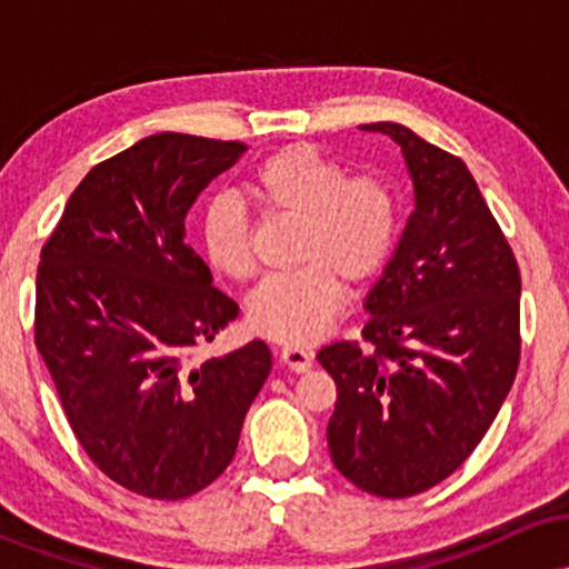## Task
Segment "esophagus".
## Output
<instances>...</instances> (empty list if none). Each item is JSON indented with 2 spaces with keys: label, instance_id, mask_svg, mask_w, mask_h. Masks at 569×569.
Instances as JSON below:
<instances>
[{
  "label": "esophagus",
  "instance_id": "obj_1",
  "mask_svg": "<svg viewBox=\"0 0 569 569\" xmlns=\"http://www.w3.org/2000/svg\"><path fill=\"white\" fill-rule=\"evenodd\" d=\"M278 356H280V363H283L286 369L297 371V375H302V371L312 367V352L299 348V345H283V348L278 350Z\"/></svg>",
  "mask_w": 569,
  "mask_h": 569
}]
</instances>
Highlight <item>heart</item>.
I'll use <instances>...</instances> for the list:
<instances>
[{
    "mask_svg": "<svg viewBox=\"0 0 569 569\" xmlns=\"http://www.w3.org/2000/svg\"><path fill=\"white\" fill-rule=\"evenodd\" d=\"M246 198L264 217L299 221L293 262L302 264L259 283L248 323L276 342H312L342 312L345 280L369 283L393 253L401 227L396 189L380 176H348L310 143H289L253 168ZM200 238L208 262L227 278L253 276L251 224L238 202L213 200L202 211Z\"/></svg>",
    "mask_w": 569,
    "mask_h": 569,
    "instance_id": "heart-1",
    "label": "heart"
}]
</instances>
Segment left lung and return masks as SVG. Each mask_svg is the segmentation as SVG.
Segmentation results:
<instances>
[{
  "label": "left lung",
  "mask_w": 569,
  "mask_h": 569,
  "mask_svg": "<svg viewBox=\"0 0 569 569\" xmlns=\"http://www.w3.org/2000/svg\"><path fill=\"white\" fill-rule=\"evenodd\" d=\"M361 130L401 147L415 211L367 297L361 342L318 352L335 377L329 452L377 498L441 485L485 439L521 356V276L471 171L398 122Z\"/></svg>",
  "instance_id": "1"
}]
</instances>
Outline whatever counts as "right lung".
Instances as JSON below:
<instances>
[{
  "label": "right lung",
  "mask_w": 569,
  "mask_h": 569,
  "mask_svg": "<svg viewBox=\"0 0 569 569\" xmlns=\"http://www.w3.org/2000/svg\"><path fill=\"white\" fill-rule=\"evenodd\" d=\"M240 141L158 133L98 162L71 192L37 267L34 342L98 471L181 500L224 473L270 375L262 339L198 361L238 318L184 238L198 194Z\"/></svg>",
  "instance_id": "right-lung-1"
}]
</instances>
